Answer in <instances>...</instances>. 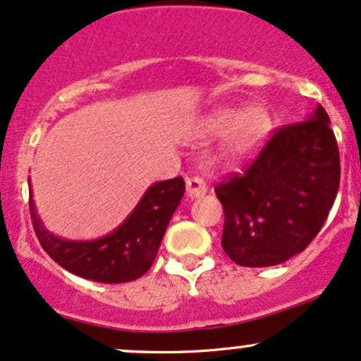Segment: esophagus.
Returning <instances> with one entry per match:
<instances>
[{"mask_svg":"<svg viewBox=\"0 0 361 361\" xmlns=\"http://www.w3.org/2000/svg\"><path fill=\"white\" fill-rule=\"evenodd\" d=\"M185 189H188L189 197H201L207 192V184L204 179H201V177H189V179L185 180Z\"/></svg>","mask_w":361,"mask_h":361,"instance_id":"obj_1","label":"esophagus"}]
</instances>
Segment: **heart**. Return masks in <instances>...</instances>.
<instances>
[{"instance_id": "obj_1", "label": "heart", "mask_w": 361, "mask_h": 361, "mask_svg": "<svg viewBox=\"0 0 361 361\" xmlns=\"http://www.w3.org/2000/svg\"><path fill=\"white\" fill-rule=\"evenodd\" d=\"M272 130V120L262 106H224L214 109L201 123L202 137L224 135L221 155L240 164L260 150Z\"/></svg>"}]
</instances>
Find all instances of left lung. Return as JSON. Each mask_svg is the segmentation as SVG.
Wrapping results in <instances>:
<instances>
[{
	"mask_svg": "<svg viewBox=\"0 0 361 361\" xmlns=\"http://www.w3.org/2000/svg\"><path fill=\"white\" fill-rule=\"evenodd\" d=\"M340 152L328 113L279 128L243 173L214 188L224 253L241 267H272L304 252L340 188Z\"/></svg>",
	"mask_w": 361,
	"mask_h": 361,
	"instance_id": "8db88e82",
	"label": "left lung"
}]
</instances>
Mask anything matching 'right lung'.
I'll return each instance as SVG.
<instances>
[{"mask_svg":"<svg viewBox=\"0 0 361 361\" xmlns=\"http://www.w3.org/2000/svg\"><path fill=\"white\" fill-rule=\"evenodd\" d=\"M184 190L182 177L150 185L128 218L113 233L94 241H71L52 235L38 218L32 190L30 216L42 248L62 269L94 282H131L154 264Z\"/></svg>","mask_w":361,"mask_h":361,"instance_id":"1","label":"right lung"}]
</instances>
